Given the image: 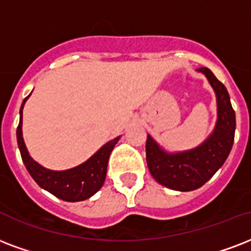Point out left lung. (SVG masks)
I'll return each instance as SVG.
<instances>
[{"instance_id":"8db88e82","label":"left lung","mask_w":251,"mask_h":251,"mask_svg":"<svg viewBox=\"0 0 251 251\" xmlns=\"http://www.w3.org/2000/svg\"><path fill=\"white\" fill-rule=\"evenodd\" d=\"M206 76L217 99V122L209 137L192 150L167 152L147 135L146 160L151 176L174 191H194L204 185L226 160L236 131V113L226 88L212 71L199 68Z\"/></svg>"}]
</instances>
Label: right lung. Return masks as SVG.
Listing matches in <instances>:
<instances>
[{
  "instance_id": "add662e5",
  "label": "right lung",
  "mask_w": 251,
  "mask_h": 251,
  "mask_svg": "<svg viewBox=\"0 0 251 251\" xmlns=\"http://www.w3.org/2000/svg\"><path fill=\"white\" fill-rule=\"evenodd\" d=\"M30 95L22 102L19 110V125L17 127V141L21 151V156L25 166L27 168L28 174L36 181V184L42 187L53 196L62 199L64 201H83L99 191L102 187L106 177V168L110 152L118 142L117 138L109 141L101 147L100 150L92 155L87 162L80 164L77 167L70 168L66 171H52L49 168L42 167L36 163L31 156L28 155V151L24 142L22 137V109Z\"/></svg>"
}]
</instances>
